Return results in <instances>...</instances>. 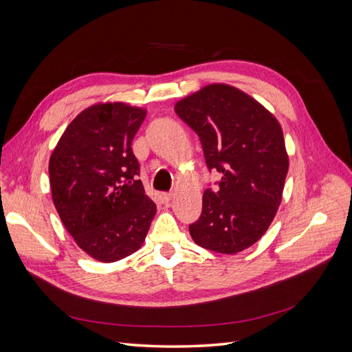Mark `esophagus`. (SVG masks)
<instances>
[{
  "instance_id": "esophagus-1",
  "label": "esophagus",
  "mask_w": 352,
  "mask_h": 352,
  "mask_svg": "<svg viewBox=\"0 0 352 352\" xmlns=\"http://www.w3.org/2000/svg\"><path fill=\"white\" fill-rule=\"evenodd\" d=\"M172 198H173L172 192H163L162 194V199H163V202H166V204H168V202L172 201Z\"/></svg>"
}]
</instances>
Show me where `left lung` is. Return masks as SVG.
Instances as JSON below:
<instances>
[{"mask_svg":"<svg viewBox=\"0 0 352 352\" xmlns=\"http://www.w3.org/2000/svg\"><path fill=\"white\" fill-rule=\"evenodd\" d=\"M175 111L199 136L207 168L221 176L216 189L204 190L190 236L221 254L251 247L282 199L289 162L279 122L250 95L221 83L179 101Z\"/></svg>","mask_w":352,"mask_h":352,"instance_id":"1","label":"left lung"}]
</instances>
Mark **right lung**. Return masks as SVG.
Masks as SVG:
<instances>
[{
  "label": "right lung",
  "instance_id": "add662e5",
  "mask_svg": "<svg viewBox=\"0 0 352 352\" xmlns=\"http://www.w3.org/2000/svg\"><path fill=\"white\" fill-rule=\"evenodd\" d=\"M145 114L123 102L92 105L74 117L50 158L52 201L63 225L98 261L140 250L155 216L132 151Z\"/></svg>",
  "mask_w": 352,
  "mask_h": 352
}]
</instances>
